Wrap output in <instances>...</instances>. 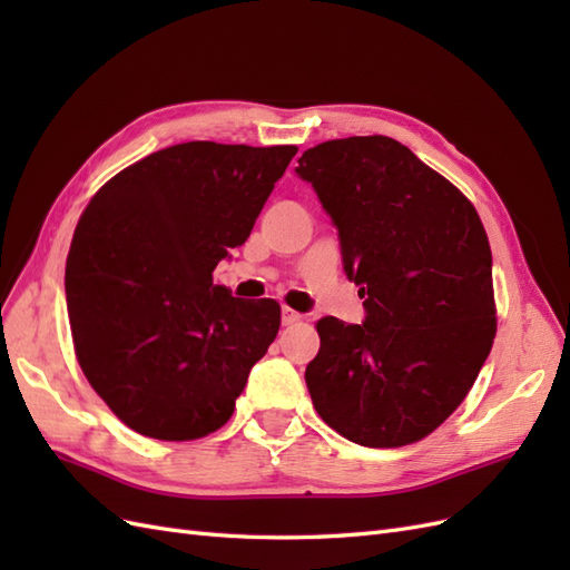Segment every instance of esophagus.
<instances>
[{"label": "esophagus", "mask_w": 570, "mask_h": 570, "mask_svg": "<svg viewBox=\"0 0 570 570\" xmlns=\"http://www.w3.org/2000/svg\"><path fill=\"white\" fill-rule=\"evenodd\" d=\"M297 321H302V314H297V312H292V308H283V325H292V323H297Z\"/></svg>", "instance_id": "esophagus-1"}]
</instances>
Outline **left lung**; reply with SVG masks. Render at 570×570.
<instances>
[{"label": "left lung", "instance_id": "left-lung-1", "mask_svg": "<svg viewBox=\"0 0 570 570\" xmlns=\"http://www.w3.org/2000/svg\"><path fill=\"white\" fill-rule=\"evenodd\" d=\"M337 228L366 318L318 321L304 381L361 446L419 442L473 387L497 333L492 252L473 204L385 135L306 149L295 168Z\"/></svg>", "mask_w": 570, "mask_h": 570}]
</instances>
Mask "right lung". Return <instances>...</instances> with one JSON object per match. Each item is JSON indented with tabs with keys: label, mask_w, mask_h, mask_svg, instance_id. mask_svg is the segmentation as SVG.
<instances>
[{
	"label": "right lung",
	"mask_w": 570,
	"mask_h": 570,
	"mask_svg": "<svg viewBox=\"0 0 570 570\" xmlns=\"http://www.w3.org/2000/svg\"><path fill=\"white\" fill-rule=\"evenodd\" d=\"M295 145L183 142L90 199L66 262L78 364L135 433L197 440L226 425L278 335L275 299H239L214 268L245 245Z\"/></svg>",
	"instance_id": "right-lung-1"
}]
</instances>
